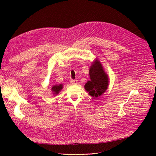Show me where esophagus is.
<instances>
[{
  "label": "esophagus",
  "mask_w": 156,
  "mask_h": 156,
  "mask_svg": "<svg viewBox=\"0 0 156 156\" xmlns=\"http://www.w3.org/2000/svg\"><path fill=\"white\" fill-rule=\"evenodd\" d=\"M70 83L71 84H76V83H77V80H76L71 79V80H70Z\"/></svg>",
  "instance_id": "34e87169"
}]
</instances>
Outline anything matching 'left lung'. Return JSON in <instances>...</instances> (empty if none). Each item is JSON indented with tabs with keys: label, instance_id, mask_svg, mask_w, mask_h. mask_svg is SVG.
<instances>
[{
	"label": "left lung",
	"instance_id": "1",
	"mask_svg": "<svg viewBox=\"0 0 156 156\" xmlns=\"http://www.w3.org/2000/svg\"><path fill=\"white\" fill-rule=\"evenodd\" d=\"M91 81H87L84 88L93 97L97 98L103 94L108 84V76L103 70L100 62L96 59L91 66L90 70Z\"/></svg>",
	"mask_w": 156,
	"mask_h": 156
}]
</instances>
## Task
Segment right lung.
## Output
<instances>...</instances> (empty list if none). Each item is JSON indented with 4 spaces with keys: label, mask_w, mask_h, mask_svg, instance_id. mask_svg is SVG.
I'll list each match as a JSON object with an SVG mask.
<instances>
[{
    "label": "right lung",
    "mask_w": 156,
    "mask_h": 156,
    "mask_svg": "<svg viewBox=\"0 0 156 156\" xmlns=\"http://www.w3.org/2000/svg\"><path fill=\"white\" fill-rule=\"evenodd\" d=\"M62 84L55 85V86H54L52 87V90L53 92H54V94H57L59 93V91L62 90Z\"/></svg>",
    "instance_id": "add662e5"
}]
</instances>
